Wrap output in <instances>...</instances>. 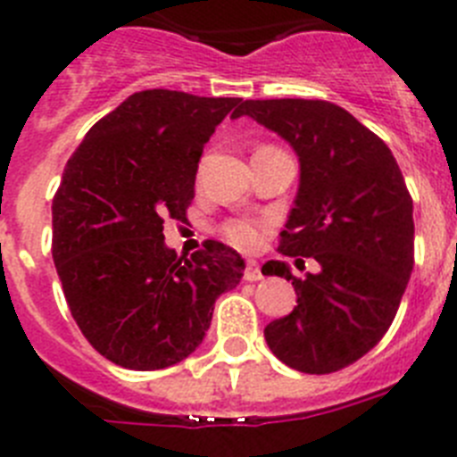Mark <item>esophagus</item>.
I'll use <instances>...</instances> for the list:
<instances>
[{"mask_svg":"<svg viewBox=\"0 0 457 457\" xmlns=\"http://www.w3.org/2000/svg\"><path fill=\"white\" fill-rule=\"evenodd\" d=\"M262 278V271H261V265H258L256 261H246V267H245V280H261Z\"/></svg>","mask_w":457,"mask_h":457,"instance_id":"obj_1","label":"esophagus"}]
</instances>
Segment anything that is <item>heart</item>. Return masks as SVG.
<instances>
[{
  "label": "heart",
  "mask_w": 457,
  "mask_h": 457,
  "mask_svg": "<svg viewBox=\"0 0 457 457\" xmlns=\"http://www.w3.org/2000/svg\"><path fill=\"white\" fill-rule=\"evenodd\" d=\"M221 236L237 249L251 251L261 246L262 236H265V224L258 220H228L221 226Z\"/></svg>",
  "instance_id": "obj_1"
}]
</instances>
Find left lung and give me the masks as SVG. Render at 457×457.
Returning <instances> with one entry per match:
<instances>
[{"label":"left lung","instance_id":"8db88e82","mask_svg":"<svg viewBox=\"0 0 457 457\" xmlns=\"http://www.w3.org/2000/svg\"><path fill=\"white\" fill-rule=\"evenodd\" d=\"M240 115L299 154V192L278 251L321 267L296 278L286 262L262 265V274L292 280L296 292L295 311L270 321L265 340L292 370L333 374L374 349L395 321L414 265L412 196L387 145L345 108L246 99L233 112Z\"/></svg>","mask_w":457,"mask_h":457}]
</instances>
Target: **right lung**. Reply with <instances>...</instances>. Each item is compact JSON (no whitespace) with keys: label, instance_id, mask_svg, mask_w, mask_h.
Returning a JSON list of instances; mask_svg holds the SVG:
<instances>
[{"label":"right lung","instance_id":"right-lung-1","mask_svg":"<svg viewBox=\"0 0 457 457\" xmlns=\"http://www.w3.org/2000/svg\"><path fill=\"white\" fill-rule=\"evenodd\" d=\"M240 102L136 92L67 161L52 204L54 265L83 337L115 365L186 360L217 296L240 283L245 261L231 246L206 240L186 258L162 236L167 217L186 220L204 145Z\"/></svg>","mask_w":457,"mask_h":457}]
</instances>
